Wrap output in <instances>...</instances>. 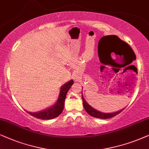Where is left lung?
<instances>
[{
    "mask_svg": "<svg viewBox=\"0 0 149 149\" xmlns=\"http://www.w3.org/2000/svg\"><path fill=\"white\" fill-rule=\"evenodd\" d=\"M114 37L117 39V40L118 41V42L115 41L114 39L115 38H114ZM104 38L110 40V44L108 45V47L111 49H114V51L117 52V54H119L120 55V54H125V53L131 52V53H132V54H135L134 51L132 50V49L131 48V47L130 46V45L127 44L126 43H125L124 41L120 40L118 37H115V36H110V37L108 36V37H104ZM120 42H122V43H124L126 45L127 47L126 48L125 47H124L122 44H120ZM82 102H83V106H84L86 112L88 113L89 115H91V116H93V117H95V118H102V119H106V118H112V117H113V116H116V115L119 114L120 112H121L122 111L125 109V108H124L121 109V110L117 111V112H110V113L102 112H100V111L95 109L94 108H93L91 106H90V105L87 103L86 101L85 100V99L84 97V96L82 95Z\"/></svg>",
    "mask_w": 149,
    "mask_h": 149,
    "instance_id": "left-lung-1",
    "label": "left lung"
}]
</instances>
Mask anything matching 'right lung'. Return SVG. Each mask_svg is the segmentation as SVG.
Masks as SVG:
<instances>
[{"mask_svg": "<svg viewBox=\"0 0 149 149\" xmlns=\"http://www.w3.org/2000/svg\"><path fill=\"white\" fill-rule=\"evenodd\" d=\"M73 84V80H71L69 82L65 83V84H63L60 88L59 95L56 102L49 108L37 112H28L26 110V111L31 116L41 120H50L57 117L63 112V108H64L66 95Z\"/></svg>", "mask_w": 149, "mask_h": 149, "instance_id": "1", "label": "right lung"}]
</instances>
